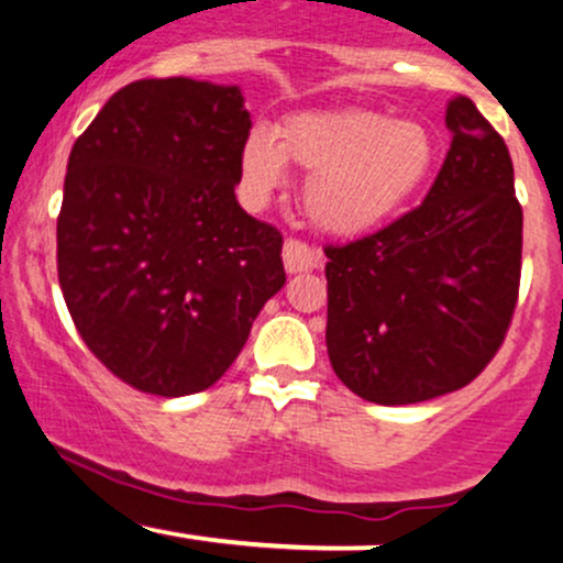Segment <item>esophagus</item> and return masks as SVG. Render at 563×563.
Wrapping results in <instances>:
<instances>
[{
	"mask_svg": "<svg viewBox=\"0 0 563 563\" xmlns=\"http://www.w3.org/2000/svg\"><path fill=\"white\" fill-rule=\"evenodd\" d=\"M283 264L288 273H307V269H318L322 264L320 251L314 245L299 241V238H288L283 245Z\"/></svg>",
	"mask_w": 563,
	"mask_h": 563,
	"instance_id": "obj_1",
	"label": "esophagus"
}]
</instances>
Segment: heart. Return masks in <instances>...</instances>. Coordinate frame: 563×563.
<instances>
[{
    "label": "heart",
    "instance_id": "obj_1",
    "mask_svg": "<svg viewBox=\"0 0 563 563\" xmlns=\"http://www.w3.org/2000/svg\"><path fill=\"white\" fill-rule=\"evenodd\" d=\"M283 161L309 172L307 214L333 235H357L397 214L431 177L437 145L416 121H394L376 111H325L290 115L277 126L251 129L243 142L245 183L273 190Z\"/></svg>",
    "mask_w": 563,
    "mask_h": 563
}]
</instances>
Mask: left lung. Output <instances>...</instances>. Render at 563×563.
Returning a JSON list of instances; mask_svg holds the SVG:
<instances>
[{"instance_id": "8db88e82", "label": "left lung", "mask_w": 563, "mask_h": 563, "mask_svg": "<svg viewBox=\"0 0 563 563\" xmlns=\"http://www.w3.org/2000/svg\"><path fill=\"white\" fill-rule=\"evenodd\" d=\"M448 158L421 206L373 235L325 245V344L346 389L412 405L493 363L519 301L514 164L468 97L448 106Z\"/></svg>"}]
</instances>
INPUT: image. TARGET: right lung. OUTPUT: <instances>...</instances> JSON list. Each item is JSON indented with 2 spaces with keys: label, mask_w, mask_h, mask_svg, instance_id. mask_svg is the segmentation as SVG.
<instances>
[{
  "label": "right lung",
  "mask_w": 563,
  "mask_h": 563,
  "mask_svg": "<svg viewBox=\"0 0 563 563\" xmlns=\"http://www.w3.org/2000/svg\"><path fill=\"white\" fill-rule=\"evenodd\" d=\"M251 115L238 87L126 84L74 142L57 280L89 352L156 397L214 386L286 286L283 235L235 198Z\"/></svg>",
  "instance_id": "1"
}]
</instances>
